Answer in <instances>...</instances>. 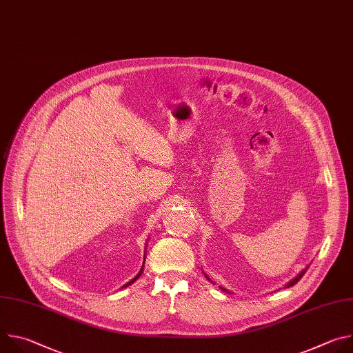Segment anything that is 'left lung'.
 <instances>
[{
    "mask_svg": "<svg viewBox=\"0 0 353 353\" xmlns=\"http://www.w3.org/2000/svg\"><path fill=\"white\" fill-rule=\"evenodd\" d=\"M305 271H306V270H305ZM305 271H303V272H301V274H299V275H297V276H296V278H294V279H293V281H290V282H289V283H288V285H286V286H288V288H289V286H292V285H294V283H297V282H299V281H300V278H301V276H303V274H305ZM207 278H208V276H207ZM208 279H210V278H208ZM223 290H225V289H223ZM226 292H228V290H226Z\"/></svg>",
    "mask_w": 353,
    "mask_h": 353,
    "instance_id": "1",
    "label": "left lung"
}]
</instances>
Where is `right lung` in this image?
<instances>
[{
  "label": "right lung",
  "mask_w": 353,
  "mask_h": 353,
  "mask_svg": "<svg viewBox=\"0 0 353 353\" xmlns=\"http://www.w3.org/2000/svg\"><path fill=\"white\" fill-rule=\"evenodd\" d=\"M142 268H143V265H142ZM142 268H141V271H139V272H138V275H137V276H135V278H134V279H131V281H130V282H128V283H127V285H125V288H127V286H128V285H131V283H134V282H135V281H137V279H138V278H139V276H141V274H142V271H143V270H142Z\"/></svg>",
  "instance_id": "right-lung-1"
}]
</instances>
